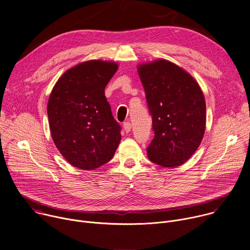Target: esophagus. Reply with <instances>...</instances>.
<instances>
[{"label": "esophagus", "mask_w": 250, "mask_h": 250, "mask_svg": "<svg viewBox=\"0 0 250 250\" xmlns=\"http://www.w3.org/2000/svg\"><path fill=\"white\" fill-rule=\"evenodd\" d=\"M123 126H124V129L125 130V132H128L131 129V124L129 122H125Z\"/></svg>", "instance_id": "obj_1"}]
</instances>
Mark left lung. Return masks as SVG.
Returning a JSON list of instances; mask_svg holds the SVG:
<instances>
[{"label": "left lung", "instance_id": "1", "mask_svg": "<svg viewBox=\"0 0 250 250\" xmlns=\"http://www.w3.org/2000/svg\"><path fill=\"white\" fill-rule=\"evenodd\" d=\"M137 70L155 134L148 158L162 167H178L197 150L205 132L202 90L188 72L167 60L139 64Z\"/></svg>", "mask_w": 250, "mask_h": 250}]
</instances>
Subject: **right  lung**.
Masks as SVG:
<instances>
[{
	"label": "right lung",
	"instance_id": "obj_1",
	"mask_svg": "<svg viewBox=\"0 0 250 250\" xmlns=\"http://www.w3.org/2000/svg\"><path fill=\"white\" fill-rule=\"evenodd\" d=\"M113 62L92 60L67 69L56 82L47 113L55 145L64 159L81 170L109 162L122 138L105 87L116 73Z\"/></svg>",
	"mask_w": 250,
	"mask_h": 250
}]
</instances>
